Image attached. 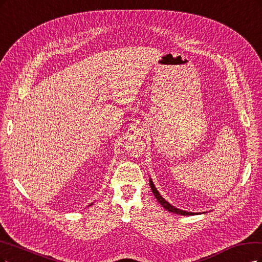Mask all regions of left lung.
Instances as JSON below:
<instances>
[{
	"mask_svg": "<svg viewBox=\"0 0 262 262\" xmlns=\"http://www.w3.org/2000/svg\"><path fill=\"white\" fill-rule=\"evenodd\" d=\"M149 184H150L151 190H152L155 197H156V198H157V200L160 202V205H161L165 210L170 211V212H173V213L181 214V215H192V214H195V213H192V212H187V211H183V210H180V209H177V208L173 207L172 205L168 204L167 201H165V199H163L161 195H160L159 191H158V190H157V188L155 187V185H154L152 181L150 180V181H149Z\"/></svg>",
	"mask_w": 262,
	"mask_h": 262,
	"instance_id": "8db88e82",
	"label": "left lung"
}]
</instances>
